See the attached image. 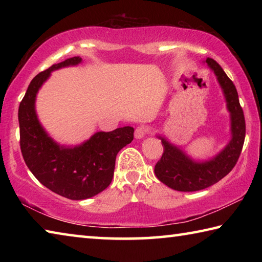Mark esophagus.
<instances>
[{
    "mask_svg": "<svg viewBox=\"0 0 262 262\" xmlns=\"http://www.w3.org/2000/svg\"><path fill=\"white\" fill-rule=\"evenodd\" d=\"M145 135H147V128L145 127H137L135 129V133H134L135 139L141 140L143 139V137H145Z\"/></svg>",
    "mask_w": 262,
    "mask_h": 262,
    "instance_id": "1",
    "label": "esophagus"
}]
</instances>
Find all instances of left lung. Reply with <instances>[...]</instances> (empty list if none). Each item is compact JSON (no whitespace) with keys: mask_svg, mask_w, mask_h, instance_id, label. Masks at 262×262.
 Returning a JSON list of instances; mask_svg holds the SVG:
<instances>
[{"mask_svg":"<svg viewBox=\"0 0 262 262\" xmlns=\"http://www.w3.org/2000/svg\"><path fill=\"white\" fill-rule=\"evenodd\" d=\"M202 62L214 73L227 103L230 115V140L215 156L195 159L180 145L172 143L165 135L156 134L162 141L164 152L161 161L155 166V174L167 187L179 192H196L224 178L236 165L245 140V118L236 86L215 60L207 57Z\"/></svg>","mask_w":262,"mask_h":262,"instance_id":"8db88e82","label":"left lung"}]
</instances>
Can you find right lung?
Listing matches in <instances>:
<instances>
[{
    "mask_svg": "<svg viewBox=\"0 0 262 262\" xmlns=\"http://www.w3.org/2000/svg\"><path fill=\"white\" fill-rule=\"evenodd\" d=\"M82 57L74 56L38 74L26 90L18 108L20 150L33 176L52 192L70 200H85L111 184L118 152L134 139V128L97 132L76 145L60 144L39 120L37 95L54 70L76 67Z\"/></svg>",
    "mask_w": 262,
    "mask_h": 262,
    "instance_id": "1",
    "label": "right lung"
}]
</instances>
